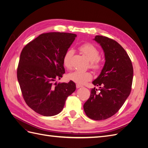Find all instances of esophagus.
Segmentation results:
<instances>
[{
  "mask_svg": "<svg viewBox=\"0 0 148 148\" xmlns=\"http://www.w3.org/2000/svg\"><path fill=\"white\" fill-rule=\"evenodd\" d=\"M76 86H77V88H82V87H83L82 85H81V84H76Z\"/></svg>",
  "mask_w": 148,
  "mask_h": 148,
  "instance_id": "obj_1",
  "label": "esophagus"
}]
</instances>
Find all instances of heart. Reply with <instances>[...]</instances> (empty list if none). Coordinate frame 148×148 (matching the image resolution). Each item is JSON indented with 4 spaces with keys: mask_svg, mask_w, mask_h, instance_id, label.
<instances>
[{
    "mask_svg": "<svg viewBox=\"0 0 148 148\" xmlns=\"http://www.w3.org/2000/svg\"><path fill=\"white\" fill-rule=\"evenodd\" d=\"M79 50L86 56L91 62V68L95 70H99L101 66V60L99 59V51L97 48L90 43H85L79 47ZM74 51L72 49L67 50L64 55L63 62L64 66L65 69L70 70L71 68V59H72ZM92 77V74L88 71H82L75 70L67 75V78L71 81L79 84H83L91 80Z\"/></svg>",
    "mask_w": 148,
    "mask_h": 148,
    "instance_id": "heart-1",
    "label": "heart"
}]
</instances>
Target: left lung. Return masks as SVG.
Masks as SVG:
<instances>
[{"mask_svg": "<svg viewBox=\"0 0 148 148\" xmlns=\"http://www.w3.org/2000/svg\"><path fill=\"white\" fill-rule=\"evenodd\" d=\"M102 48L105 64L98 77L92 82L95 88L84 103L83 109L89 118L106 120L117 112L131 92L133 77L132 61L125 49L114 40L97 35L94 39Z\"/></svg>", "mask_w": 148, "mask_h": 148, "instance_id": "1", "label": "left lung"}]
</instances>
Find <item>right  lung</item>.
Segmentation results:
<instances>
[{
  "mask_svg": "<svg viewBox=\"0 0 148 148\" xmlns=\"http://www.w3.org/2000/svg\"><path fill=\"white\" fill-rule=\"evenodd\" d=\"M77 35L51 32L43 33L22 50L17 78L26 104L36 112L53 116L64 109L66 98L76 89L70 81L56 83L65 73L63 57Z\"/></svg>",
  "mask_w": 148,
  "mask_h": 148,
  "instance_id": "right-lung-1",
  "label": "right lung"
}]
</instances>
